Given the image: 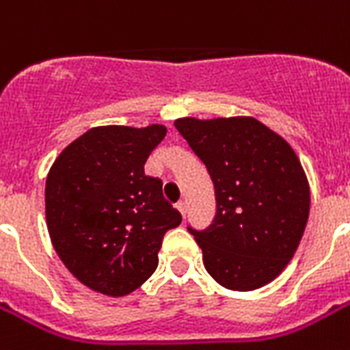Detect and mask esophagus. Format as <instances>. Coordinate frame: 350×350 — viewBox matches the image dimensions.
I'll return each instance as SVG.
<instances>
[{"label": "esophagus", "mask_w": 350, "mask_h": 350, "mask_svg": "<svg viewBox=\"0 0 350 350\" xmlns=\"http://www.w3.org/2000/svg\"><path fill=\"white\" fill-rule=\"evenodd\" d=\"M176 208L180 211V214L185 218V214H187V202H178L176 203Z\"/></svg>", "instance_id": "34e87169"}]
</instances>
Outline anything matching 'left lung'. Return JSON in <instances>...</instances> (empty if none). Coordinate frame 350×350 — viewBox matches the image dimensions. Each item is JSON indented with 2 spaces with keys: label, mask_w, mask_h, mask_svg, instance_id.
Here are the masks:
<instances>
[{
  "label": "left lung",
  "mask_w": 350,
  "mask_h": 350,
  "mask_svg": "<svg viewBox=\"0 0 350 350\" xmlns=\"http://www.w3.org/2000/svg\"><path fill=\"white\" fill-rule=\"evenodd\" d=\"M207 167L216 216L192 229L211 276L230 291L272 282L298 249L310 192L299 159L282 136L254 118L174 121Z\"/></svg>",
  "instance_id": "left-lung-1"
}]
</instances>
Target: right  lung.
<instances>
[{
  "mask_svg": "<svg viewBox=\"0 0 350 350\" xmlns=\"http://www.w3.org/2000/svg\"><path fill=\"white\" fill-rule=\"evenodd\" d=\"M167 134L96 126L63 150L45 185L46 227L68 271L107 296H125L158 267V250L181 214L163 198L161 180L143 172Z\"/></svg>",
  "mask_w": 350,
  "mask_h": 350,
  "instance_id": "right-lung-1",
  "label": "right lung"
}]
</instances>
